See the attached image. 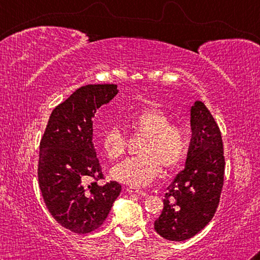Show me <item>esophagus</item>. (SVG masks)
Instances as JSON below:
<instances>
[{"label":"esophagus","instance_id":"obj_1","mask_svg":"<svg viewBox=\"0 0 260 260\" xmlns=\"http://www.w3.org/2000/svg\"><path fill=\"white\" fill-rule=\"evenodd\" d=\"M127 191H128L129 193H140V195H142V196H147V193H146V191H143V190H141L140 188H138V187H134V186H131V187H127V189H126Z\"/></svg>","mask_w":260,"mask_h":260}]
</instances>
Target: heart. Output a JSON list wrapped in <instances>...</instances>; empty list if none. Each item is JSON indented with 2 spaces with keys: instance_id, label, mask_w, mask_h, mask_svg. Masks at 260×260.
<instances>
[{
  "instance_id": "b5f03b06",
  "label": "heart",
  "mask_w": 260,
  "mask_h": 260,
  "mask_svg": "<svg viewBox=\"0 0 260 260\" xmlns=\"http://www.w3.org/2000/svg\"><path fill=\"white\" fill-rule=\"evenodd\" d=\"M122 124L134 134L144 138L139 158L120 162L111 170L113 179L131 186H147L161 172L177 167L188 151V134L182 126L171 124L162 110L153 107L126 114ZM102 149L110 159H117L126 151L122 132L112 126L102 136Z\"/></svg>"
}]
</instances>
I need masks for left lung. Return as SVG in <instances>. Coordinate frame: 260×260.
<instances>
[{"mask_svg":"<svg viewBox=\"0 0 260 260\" xmlns=\"http://www.w3.org/2000/svg\"><path fill=\"white\" fill-rule=\"evenodd\" d=\"M192 138L186 166L166 189L155 231L170 241L195 236L213 218L223 186L225 157L221 133L201 101L190 109Z\"/></svg>","mask_w":260,"mask_h":260,"instance_id":"obj_1","label":"left lung"}]
</instances>
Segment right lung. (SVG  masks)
<instances>
[{
    "instance_id": "right-lung-1",
    "label": "right lung",
    "mask_w": 260,
    "mask_h": 260,
    "mask_svg": "<svg viewBox=\"0 0 260 260\" xmlns=\"http://www.w3.org/2000/svg\"><path fill=\"white\" fill-rule=\"evenodd\" d=\"M118 94L117 85L80 87L52 110L40 142L38 178L43 201L60 226L86 234L102 226L121 191L100 186L102 169L93 143V118Z\"/></svg>"
}]
</instances>
